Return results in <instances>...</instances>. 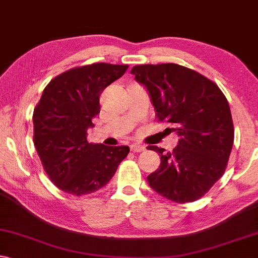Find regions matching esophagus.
I'll use <instances>...</instances> for the list:
<instances>
[{
    "instance_id": "1",
    "label": "esophagus",
    "mask_w": 258,
    "mask_h": 258,
    "mask_svg": "<svg viewBox=\"0 0 258 258\" xmlns=\"http://www.w3.org/2000/svg\"><path fill=\"white\" fill-rule=\"evenodd\" d=\"M130 151L135 152V153H139V152L146 151V147H145V146H141V145H132V146H130Z\"/></svg>"
}]
</instances>
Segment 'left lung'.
<instances>
[{"label": "left lung", "mask_w": 258, "mask_h": 258, "mask_svg": "<svg viewBox=\"0 0 258 258\" xmlns=\"http://www.w3.org/2000/svg\"><path fill=\"white\" fill-rule=\"evenodd\" d=\"M130 73L147 88L158 119L172 124L178 135L172 152L147 147L160 157L149 186L173 202L196 201L224 174L233 146L226 97L206 76L174 63L135 66Z\"/></svg>", "instance_id": "8db88e82"}]
</instances>
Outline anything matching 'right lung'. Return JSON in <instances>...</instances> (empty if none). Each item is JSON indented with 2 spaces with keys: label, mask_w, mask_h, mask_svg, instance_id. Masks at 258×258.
Here are the masks:
<instances>
[{
  "label": "right lung",
  "mask_w": 258,
  "mask_h": 258,
  "mask_svg": "<svg viewBox=\"0 0 258 258\" xmlns=\"http://www.w3.org/2000/svg\"><path fill=\"white\" fill-rule=\"evenodd\" d=\"M129 66L93 63L72 68L47 84L33 111V141L51 182L74 196L106 185L128 146L88 144L87 129L100 112L99 97Z\"/></svg>",
  "instance_id": "1"
}]
</instances>
